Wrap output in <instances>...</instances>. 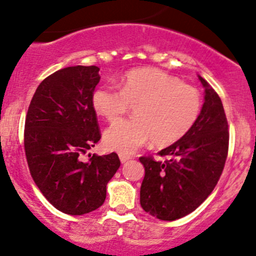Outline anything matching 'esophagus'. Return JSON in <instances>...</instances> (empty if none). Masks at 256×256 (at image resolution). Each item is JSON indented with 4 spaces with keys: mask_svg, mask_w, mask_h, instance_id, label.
Wrapping results in <instances>:
<instances>
[{
    "mask_svg": "<svg viewBox=\"0 0 256 256\" xmlns=\"http://www.w3.org/2000/svg\"><path fill=\"white\" fill-rule=\"evenodd\" d=\"M119 158H120L121 163H125V162H128V160H130L132 157H131V156H128V154H124V153H120Z\"/></svg>",
    "mask_w": 256,
    "mask_h": 256,
    "instance_id": "obj_1",
    "label": "esophagus"
}]
</instances>
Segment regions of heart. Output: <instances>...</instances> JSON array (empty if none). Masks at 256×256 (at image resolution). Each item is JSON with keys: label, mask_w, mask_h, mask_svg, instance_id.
Wrapping results in <instances>:
<instances>
[{"label": "heart", "mask_w": 256, "mask_h": 256, "mask_svg": "<svg viewBox=\"0 0 256 256\" xmlns=\"http://www.w3.org/2000/svg\"><path fill=\"white\" fill-rule=\"evenodd\" d=\"M115 86H100L92 94L96 114L110 122L134 106V119L118 121L104 134L109 150L132 153L152 141L168 147L194 128L202 109V96L195 87L154 67L128 71Z\"/></svg>", "instance_id": "1"}]
</instances>
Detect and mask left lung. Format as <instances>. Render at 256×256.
<instances>
[{
  "label": "left lung",
  "mask_w": 256,
  "mask_h": 256,
  "mask_svg": "<svg viewBox=\"0 0 256 256\" xmlns=\"http://www.w3.org/2000/svg\"><path fill=\"white\" fill-rule=\"evenodd\" d=\"M205 87V103L194 128L182 140L152 156L140 157L144 178L140 192L142 208L162 220H174L195 211L214 192L224 168L230 131L218 94Z\"/></svg>",
  "instance_id": "obj_1"
}]
</instances>
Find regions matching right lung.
<instances>
[{
  "mask_svg": "<svg viewBox=\"0 0 256 256\" xmlns=\"http://www.w3.org/2000/svg\"><path fill=\"white\" fill-rule=\"evenodd\" d=\"M99 67L72 66L54 72L36 88L24 125V150L34 182L58 211L90 214L106 201V184L120 166L115 152L88 154L100 140L92 94Z\"/></svg>",
  "mask_w": 256,
  "mask_h": 256,
  "instance_id": "right-lung-1",
  "label": "right lung"
}]
</instances>
